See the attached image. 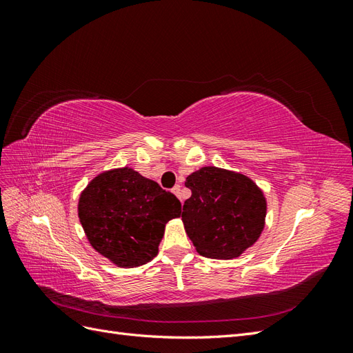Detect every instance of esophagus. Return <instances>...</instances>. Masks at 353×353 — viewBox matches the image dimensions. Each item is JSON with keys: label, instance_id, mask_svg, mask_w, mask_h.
I'll list each match as a JSON object with an SVG mask.
<instances>
[{"label": "esophagus", "instance_id": "34e87169", "mask_svg": "<svg viewBox=\"0 0 353 353\" xmlns=\"http://www.w3.org/2000/svg\"><path fill=\"white\" fill-rule=\"evenodd\" d=\"M172 193L179 197V194H181V185H175V187L172 188ZM179 199H181V197H179Z\"/></svg>", "mask_w": 353, "mask_h": 353}]
</instances>
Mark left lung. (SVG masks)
<instances>
[{
	"instance_id": "8db88e82",
	"label": "left lung",
	"mask_w": 353,
	"mask_h": 353,
	"mask_svg": "<svg viewBox=\"0 0 353 353\" xmlns=\"http://www.w3.org/2000/svg\"><path fill=\"white\" fill-rule=\"evenodd\" d=\"M191 197L183 208L187 236L199 254L234 259L258 241L266 199L254 181L234 170L205 166L187 176Z\"/></svg>"
}]
</instances>
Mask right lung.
<instances>
[{"label": "right lung", "instance_id": "1", "mask_svg": "<svg viewBox=\"0 0 353 353\" xmlns=\"http://www.w3.org/2000/svg\"><path fill=\"white\" fill-rule=\"evenodd\" d=\"M181 201L132 168L99 174L79 196L78 216L90 244L121 268L150 262Z\"/></svg>", "mask_w": 353, "mask_h": 353}]
</instances>
